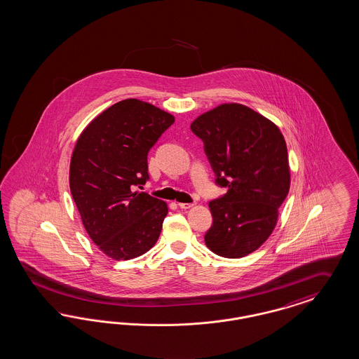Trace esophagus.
Returning a JSON list of instances; mask_svg holds the SVG:
<instances>
[{"label":"esophagus","mask_w":359,"mask_h":359,"mask_svg":"<svg viewBox=\"0 0 359 359\" xmlns=\"http://www.w3.org/2000/svg\"><path fill=\"white\" fill-rule=\"evenodd\" d=\"M195 204L194 203H179V207L182 208V210H188V208H191V207H194Z\"/></svg>","instance_id":"esophagus-1"}]
</instances>
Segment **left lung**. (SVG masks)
<instances>
[{"instance_id": "obj_1", "label": "left lung", "mask_w": 359, "mask_h": 359, "mask_svg": "<svg viewBox=\"0 0 359 359\" xmlns=\"http://www.w3.org/2000/svg\"><path fill=\"white\" fill-rule=\"evenodd\" d=\"M191 130L204 143L216 184L228 188L210 201L213 223L205 245L222 257H244L271 236L289 192L284 136L269 119L238 103L204 112Z\"/></svg>"}]
</instances>
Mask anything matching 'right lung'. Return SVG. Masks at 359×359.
<instances>
[{"label": "right lung", "instance_id": "right-lung-1", "mask_svg": "<svg viewBox=\"0 0 359 359\" xmlns=\"http://www.w3.org/2000/svg\"><path fill=\"white\" fill-rule=\"evenodd\" d=\"M173 122L147 102L124 99L99 114L76 140L70 191L87 233L114 260L142 256L161 236L167 204L134 189L149 180V151Z\"/></svg>", "mask_w": 359, "mask_h": 359}]
</instances>
